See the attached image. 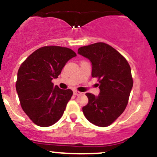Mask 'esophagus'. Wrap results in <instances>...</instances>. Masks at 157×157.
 Here are the masks:
<instances>
[{"mask_svg":"<svg viewBox=\"0 0 157 157\" xmlns=\"http://www.w3.org/2000/svg\"><path fill=\"white\" fill-rule=\"evenodd\" d=\"M74 94H75V95H77V96H78V95L82 94V93L80 92V91H77V90H75V91H74Z\"/></svg>","mask_w":157,"mask_h":157,"instance_id":"34e87169","label":"esophagus"}]
</instances>
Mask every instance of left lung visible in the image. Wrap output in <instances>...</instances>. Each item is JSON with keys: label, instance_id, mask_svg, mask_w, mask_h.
<instances>
[{"label": "left lung", "instance_id": "left-lung-1", "mask_svg": "<svg viewBox=\"0 0 157 157\" xmlns=\"http://www.w3.org/2000/svg\"><path fill=\"white\" fill-rule=\"evenodd\" d=\"M77 52L91 61V76L100 82L98 96L86 94L89 102L82 112L94 125L109 126L125 111L133 87L130 66L120 52L105 43L82 46Z\"/></svg>", "mask_w": 157, "mask_h": 157}]
</instances>
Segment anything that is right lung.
Masks as SVG:
<instances>
[{
  "label": "right lung",
  "instance_id": "right-lung-1",
  "mask_svg": "<svg viewBox=\"0 0 157 157\" xmlns=\"http://www.w3.org/2000/svg\"><path fill=\"white\" fill-rule=\"evenodd\" d=\"M75 56L71 48L44 46L20 66L16 91L23 111L37 125H54L63 114L73 92L54 86L52 80L58 77L66 63Z\"/></svg>",
  "mask_w": 157,
  "mask_h": 157
}]
</instances>
